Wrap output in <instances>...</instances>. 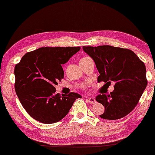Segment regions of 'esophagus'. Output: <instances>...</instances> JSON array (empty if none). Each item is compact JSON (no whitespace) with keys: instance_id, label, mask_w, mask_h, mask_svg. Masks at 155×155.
I'll return each mask as SVG.
<instances>
[{"instance_id":"34e87169","label":"esophagus","mask_w":155,"mask_h":155,"mask_svg":"<svg viewBox=\"0 0 155 155\" xmlns=\"http://www.w3.org/2000/svg\"><path fill=\"white\" fill-rule=\"evenodd\" d=\"M86 100L87 101V102L91 104H94L96 103V100H95V99L93 98V97H88V98H87Z\"/></svg>"}]
</instances>
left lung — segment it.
<instances>
[{"label":"left lung","instance_id":"obj_1","mask_svg":"<svg viewBox=\"0 0 155 155\" xmlns=\"http://www.w3.org/2000/svg\"><path fill=\"white\" fill-rule=\"evenodd\" d=\"M96 64L100 75L98 82L114 83L110 94H99L97 102L105 107L99 116L104 119L117 120L130 114L140 99L147 84L145 63L133 51L104 45L83 46Z\"/></svg>","mask_w":155,"mask_h":155}]
</instances>
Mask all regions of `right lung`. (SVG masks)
<instances>
[{
	"mask_svg": "<svg viewBox=\"0 0 155 155\" xmlns=\"http://www.w3.org/2000/svg\"><path fill=\"white\" fill-rule=\"evenodd\" d=\"M80 50V46L41 47L27 53L15 67V90L29 116L43 124L63 119L79 94H56L55 85L63 79L62 65Z\"/></svg>",
	"mask_w": 155,
	"mask_h": 155,
	"instance_id": "obj_1",
	"label": "right lung"
}]
</instances>
